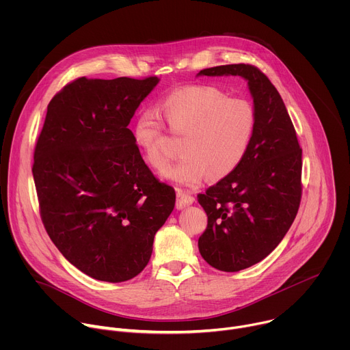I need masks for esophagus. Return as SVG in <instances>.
Here are the masks:
<instances>
[{
    "instance_id": "obj_1",
    "label": "esophagus",
    "mask_w": 350,
    "mask_h": 350,
    "mask_svg": "<svg viewBox=\"0 0 350 350\" xmlns=\"http://www.w3.org/2000/svg\"><path fill=\"white\" fill-rule=\"evenodd\" d=\"M193 201L195 198L191 193L183 189H177V202H176L177 209H184L185 206H189L191 204H193Z\"/></svg>"
}]
</instances>
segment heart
Listing matches in <instances>:
<instances>
[{
  "label": "heart",
  "instance_id": "b5f03b06",
  "mask_svg": "<svg viewBox=\"0 0 350 350\" xmlns=\"http://www.w3.org/2000/svg\"><path fill=\"white\" fill-rule=\"evenodd\" d=\"M158 112L170 131L183 137V157L165 177L185 185H196L205 174L220 180L243 161L256 130V111L241 96H227L213 85H188L167 94ZM133 137L146 163L155 170L169 165L163 126L155 112L138 115Z\"/></svg>",
  "mask_w": 350,
  "mask_h": 350
}]
</instances>
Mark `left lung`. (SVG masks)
Masks as SVG:
<instances>
[{
    "label": "left lung",
    "instance_id": "obj_1",
    "mask_svg": "<svg viewBox=\"0 0 350 350\" xmlns=\"http://www.w3.org/2000/svg\"><path fill=\"white\" fill-rule=\"evenodd\" d=\"M198 75L246 79L258 118L239 166L198 193L208 216L199 252L212 267L232 273L269 256L293 223L302 198V148L280 92L260 69L234 64Z\"/></svg>",
    "mask_w": 350,
    "mask_h": 350
}]
</instances>
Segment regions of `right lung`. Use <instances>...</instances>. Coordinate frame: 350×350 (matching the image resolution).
<instances>
[{"instance_id": "right-lung-1", "label": "right lung", "mask_w": 350, "mask_h": 350, "mask_svg": "<svg viewBox=\"0 0 350 350\" xmlns=\"http://www.w3.org/2000/svg\"><path fill=\"white\" fill-rule=\"evenodd\" d=\"M158 81L79 77L49 101L36 142L44 228L75 267L99 281L138 275L174 209V188L145 165L129 129Z\"/></svg>"}]
</instances>
